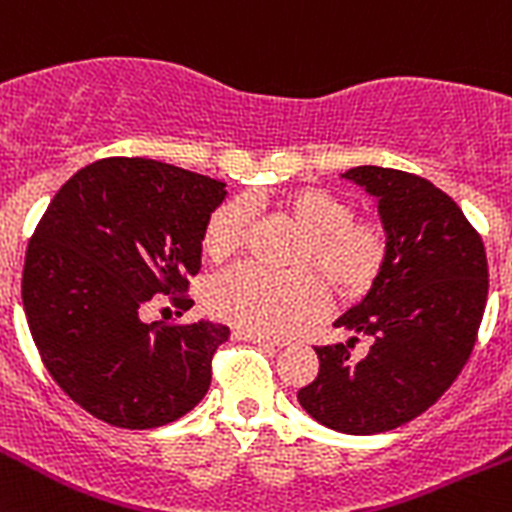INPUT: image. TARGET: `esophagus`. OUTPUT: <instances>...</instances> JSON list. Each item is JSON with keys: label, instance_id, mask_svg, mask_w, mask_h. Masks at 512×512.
I'll return each instance as SVG.
<instances>
[{"label": "esophagus", "instance_id": "1", "mask_svg": "<svg viewBox=\"0 0 512 512\" xmlns=\"http://www.w3.org/2000/svg\"><path fill=\"white\" fill-rule=\"evenodd\" d=\"M234 338H240V341H250V343H257V346H262V348H270V351H275V348H283V343H280V341H275V338L257 336V333H247V331H234Z\"/></svg>", "mask_w": 512, "mask_h": 512}]
</instances>
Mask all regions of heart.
<instances>
[{
	"label": "heart",
	"mask_w": 512,
	"mask_h": 512,
	"mask_svg": "<svg viewBox=\"0 0 512 512\" xmlns=\"http://www.w3.org/2000/svg\"><path fill=\"white\" fill-rule=\"evenodd\" d=\"M280 209L303 229L293 252V267L300 270L270 272L240 265L217 275L207 290V308L214 318L257 336H288L326 310L328 295L316 271L341 295H361L389 260L384 224L356 219L351 202L333 191L300 186L280 199ZM247 229L245 202L219 204L204 227V252L212 260L234 255L245 245Z\"/></svg>",
	"instance_id": "1"
}]
</instances>
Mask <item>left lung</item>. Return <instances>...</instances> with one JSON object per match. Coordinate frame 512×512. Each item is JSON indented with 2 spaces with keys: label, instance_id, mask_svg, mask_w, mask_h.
I'll return each instance as SVG.
<instances>
[{
  "label": "left lung",
  "instance_id": "obj_1",
  "mask_svg": "<svg viewBox=\"0 0 512 512\" xmlns=\"http://www.w3.org/2000/svg\"><path fill=\"white\" fill-rule=\"evenodd\" d=\"M341 179L379 199L389 260L366 298L333 326L371 336L364 358L318 346L321 369L298 391L300 407L343 434H379L412 422L450 389L475 348L487 300L480 234L422 176L356 166Z\"/></svg>",
  "mask_w": 512,
  "mask_h": 512
}]
</instances>
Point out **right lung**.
I'll return each instance as SVG.
<instances>
[{
	"label": "right lung",
	"instance_id": "1",
	"mask_svg": "<svg viewBox=\"0 0 512 512\" xmlns=\"http://www.w3.org/2000/svg\"><path fill=\"white\" fill-rule=\"evenodd\" d=\"M224 181L151 159H100L70 176L42 214L22 272L27 326L52 379L95 419L154 429L197 407L229 328L143 323L202 267Z\"/></svg>",
	"mask_w": 512,
	"mask_h": 512
}]
</instances>
